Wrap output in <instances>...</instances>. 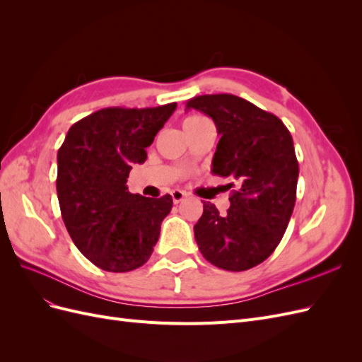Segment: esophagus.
Instances as JSON below:
<instances>
[{"instance_id": "34e87169", "label": "esophagus", "mask_w": 362, "mask_h": 362, "mask_svg": "<svg viewBox=\"0 0 362 362\" xmlns=\"http://www.w3.org/2000/svg\"><path fill=\"white\" fill-rule=\"evenodd\" d=\"M170 194H172V199H173L175 204H180V202H182L185 198H187V193L182 192V190H173Z\"/></svg>"}]
</instances>
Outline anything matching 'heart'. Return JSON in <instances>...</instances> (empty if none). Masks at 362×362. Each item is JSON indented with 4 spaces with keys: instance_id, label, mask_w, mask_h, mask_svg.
Instances as JSON below:
<instances>
[{
    "instance_id": "b5f03b06",
    "label": "heart",
    "mask_w": 362,
    "mask_h": 362,
    "mask_svg": "<svg viewBox=\"0 0 362 362\" xmlns=\"http://www.w3.org/2000/svg\"><path fill=\"white\" fill-rule=\"evenodd\" d=\"M205 124H210L208 120L204 117V116H199V115H190L184 119L182 122V128L184 131L187 129H192V128H196V127H201V125H205Z\"/></svg>"
}]
</instances>
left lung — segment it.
Instances as JSON below:
<instances>
[{
  "mask_svg": "<svg viewBox=\"0 0 362 362\" xmlns=\"http://www.w3.org/2000/svg\"><path fill=\"white\" fill-rule=\"evenodd\" d=\"M190 108L210 116L221 134L211 172L237 184L225 214L204 202L196 243L218 269H252L273 254L293 213L299 163L291 134L279 117L235 95L194 96Z\"/></svg>",
  "mask_w": 362,
  "mask_h": 362,
  "instance_id": "obj_1",
  "label": "left lung"
}]
</instances>
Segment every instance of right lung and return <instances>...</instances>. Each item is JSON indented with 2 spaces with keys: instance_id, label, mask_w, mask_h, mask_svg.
<instances>
[{
  "instance_id": "add662e5",
  "label": "right lung",
  "mask_w": 362,
  "mask_h": 362,
  "mask_svg": "<svg viewBox=\"0 0 362 362\" xmlns=\"http://www.w3.org/2000/svg\"><path fill=\"white\" fill-rule=\"evenodd\" d=\"M177 108H103L75 122L57 154V196L75 246L96 267L129 272L144 266L158 242L172 196L158 199L128 192L133 164Z\"/></svg>"
}]
</instances>
